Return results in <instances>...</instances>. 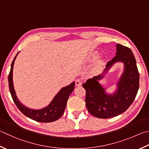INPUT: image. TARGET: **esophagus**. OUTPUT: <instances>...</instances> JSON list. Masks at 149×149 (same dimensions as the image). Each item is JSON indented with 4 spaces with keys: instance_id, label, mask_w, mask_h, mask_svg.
Here are the masks:
<instances>
[{
    "instance_id": "34e87169",
    "label": "esophagus",
    "mask_w": 149,
    "mask_h": 149,
    "mask_svg": "<svg viewBox=\"0 0 149 149\" xmlns=\"http://www.w3.org/2000/svg\"><path fill=\"white\" fill-rule=\"evenodd\" d=\"M75 84H76V86H82V80L78 78V79L76 80V81H75Z\"/></svg>"
}]
</instances>
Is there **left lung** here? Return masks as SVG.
<instances>
[{
  "label": "left lung",
  "instance_id": "8db88e82",
  "mask_svg": "<svg viewBox=\"0 0 149 149\" xmlns=\"http://www.w3.org/2000/svg\"><path fill=\"white\" fill-rule=\"evenodd\" d=\"M116 47V56L108 61L104 69L107 71L119 61L124 63V72L117 82L115 93H106L98 82L103 78L102 74L88 79L82 85L86 91V108L92 116L98 118L108 119L123 113L132 104L139 89V74L132 52L122 45L117 44Z\"/></svg>",
  "mask_w": 149,
  "mask_h": 149
}]
</instances>
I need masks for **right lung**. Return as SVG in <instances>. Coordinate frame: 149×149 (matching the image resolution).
Instances as JSON below:
<instances>
[{
    "label": "right lung",
    "instance_id": "right-lung-1",
    "mask_svg": "<svg viewBox=\"0 0 149 149\" xmlns=\"http://www.w3.org/2000/svg\"><path fill=\"white\" fill-rule=\"evenodd\" d=\"M18 53L11 65L10 74L8 75V83H9L10 91L14 103L17 107L25 116L41 123H50L60 119L64 113L67 105V102L71 93L74 88L75 82H72L69 86L64 87L58 93L54 99L46 108L41 109H32L26 107L20 102L16 96L15 89L13 84V68L15 60Z\"/></svg>",
    "mask_w": 149,
    "mask_h": 149
}]
</instances>
